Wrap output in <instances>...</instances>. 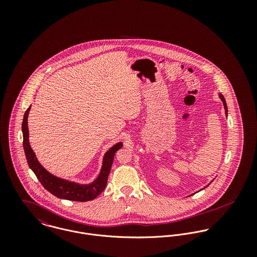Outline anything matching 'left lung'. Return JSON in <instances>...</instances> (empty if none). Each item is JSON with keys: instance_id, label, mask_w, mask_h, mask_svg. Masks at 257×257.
Segmentation results:
<instances>
[{"instance_id": "left-lung-1", "label": "left lung", "mask_w": 257, "mask_h": 257, "mask_svg": "<svg viewBox=\"0 0 257 257\" xmlns=\"http://www.w3.org/2000/svg\"><path fill=\"white\" fill-rule=\"evenodd\" d=\"M219 97H220V100H221V102H222V104H223V108H224V112H225V115H226V116H227V106H226V102H225V100H224V98H223V96H222V95H221V94H219ZM212 182H213V180H212V181H211V182H210V184L212 183ZM210 184H208V185H207V186H206V187H208V186H209V185H210ZM206 187H205V188H206ZM203 189H204V188H203ZM199 191H201V190H199ZM196 193H197V192H196Z\"/></svg>"}]
</instances>
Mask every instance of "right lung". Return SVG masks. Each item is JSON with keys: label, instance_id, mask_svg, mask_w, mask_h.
<instances>
[{"label": "right lung", "instance_id": "1", "mask_svg": "<svg viewBox=\"0 0 257 257\" xmlns=\"http://www.w3.org/2000/svg\"><path fill=\"white\" fill-rule=\"evenodd\" d=\"M31 110V107L26 110L22 131L24 137V149L25 154L29 163L30 168L34 171L37 179L41 185L52 195L57 198L77 201V202H87L91 201L97 196H99L106 188L108 182V176L110 174L112 160L114 157V153L122 147V143H117L105 153L103 157L102 167L98 177L91 183L80 184L74 181H69L66 179H62L57 177L51 173H49L37 160V155L34 152L33 148L30 145L29 140V126H28V116Z\"/></svg>", "mask_w": 257, "mask_h": 257}]
</instances>
